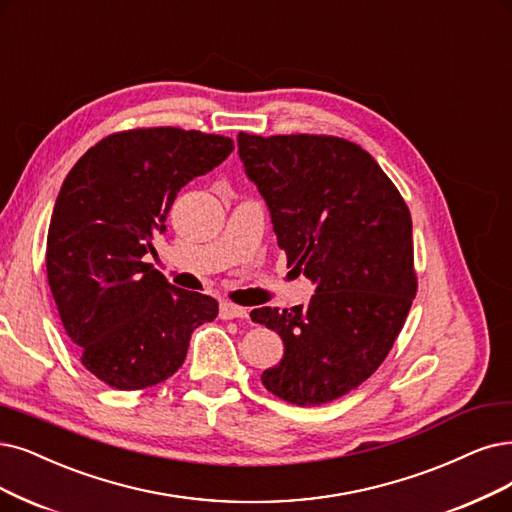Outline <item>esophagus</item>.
<instances>
[{
  "label": "esophagus",
  "instance_id": "esophagus-1",
  "mask_svg": "<svg viewBox=\"0 0 512 512\" xmlns=\"http://www.w3.org/2000/svg\"><path fill=\"white\" fill-rule=\"evenodd\" d=\"M219 316L223 320H232V318H246V316H249V312H246V308H240V306L227 304V301H223V304L219 306Z\"/></svg>",
  "mask_w": 512,
  "mask_h": 512
}]
</instances>
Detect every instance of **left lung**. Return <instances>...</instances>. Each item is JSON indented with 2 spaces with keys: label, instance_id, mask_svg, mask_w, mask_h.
I'll return each mask as SVG.
<instances>
[{
  "label": "left lung",
  "instance_id": "obj_1",
  "mask_svg": "<svg viewBox=\"0 0 512 512\" xmlns=\"http://www.w3.org/2000/svg\"><path fill=\"white\" fill-rule=\"evenodd\" d=\"M238 154L266 200L287 266L316 285L308 306L257 308L282 361L261 382L314 407L361 386L384 363L418 291L411 215L367 151L327 135H238Z\"/></svg>",
  "mask_w": 512,
  "mask_h": 512
}]
</instances>
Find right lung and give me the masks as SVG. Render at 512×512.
<instances>
[{"mask_svg":"<svg viewBox=\"0 0 512 512\" xmlns=\"http://www.w3.org/2000/svg\"><path fill=\"white\" fill-rule=\"evenodd\" d=\"M232 149L230 137L198 130L135 128L101 139L65 177L48 227V285L82 365L107 386L168 380L194 329L217 318L213 297L173 287L143 255L181 187Z\"/></svg>","mask_w":512,"mask_h":512,"instance_id":"obj_1","label":"right lung"}]
</instances>
